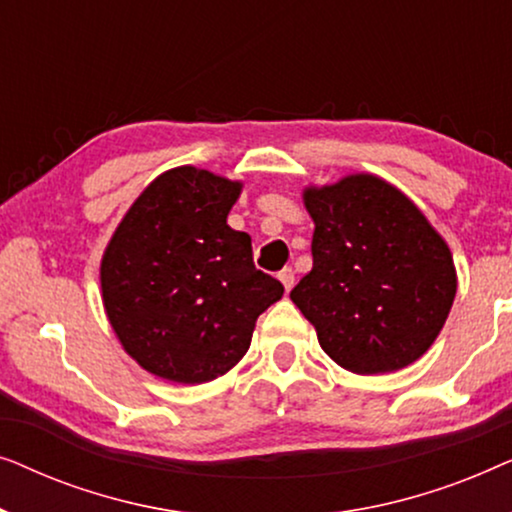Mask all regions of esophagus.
Here are the masks:
<instances>
[{
    "instance_id": "1",
    "label": "esophagus",
    "mask_w": 512,
    "mask_h": 512,
    "mask_svg": "<svg viewBox=\"0 0 512 512\" xmlns=\"http://www.w3.org/2000/svg\"><path fill=\"white\" fill-rule=\"evenodd\" d=\"M279 282H282L284 284V289L286 291H291L293 289V282H296V272H293L291 268H284L282 272H279Z\"/></svg>"
}]
</instances>
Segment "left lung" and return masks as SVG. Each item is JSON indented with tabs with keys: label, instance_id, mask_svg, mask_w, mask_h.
<instances>
[{
	"label": "left lung",
	"instance_id": "8db88e82",
	"mask_svg": "<svg viewBox=\"0 0 512 512\" xmlns=\"http://www.w3.org/2000/svg\"><path fill=\"white\" fill-rule=\"evenodd\" d=\"M305 207L314 263L291 300L317 328L321 349L359 375L410 366L433 345L457 293L443 237L370 174L310 188Z\"/></svg>",
	"mask_w": 512,
	"mask_h": 512
}]
</instances>
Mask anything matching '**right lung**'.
Returning a JSON list of instances; mask_svg holds the SVG:
<instances>
[{
    "mask_svg": "<svg viewBox=\"0 0 512 512\" xmlns=\"http://www.w3.org/2000/svg\"><path fill=\"white\" fill-rule=\"evenodd\" d=\"M240 184L177 167L139 195L102 258L107 317L132 359L179 384L228 373L284 286L226 223Z\"/></svg>",
    "mask_w": 512,
    "mask_h": 512,
    "instance_id": "right-lung-1",
    "label": "right lung"
}]
</instances>
